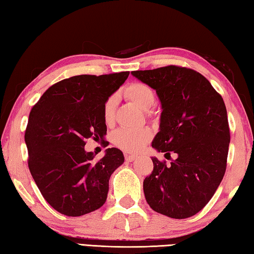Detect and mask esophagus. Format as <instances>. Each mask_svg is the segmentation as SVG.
<instances>
[{
	"label": "esophagus",
	"instance_id": "1",
	"mask_svg": "<svg viewBox=\"0 0 254 254\" xmlns=\"http://www.w3.org/2000/svg\"><path fill=\"white\" fill-rule=\"evenodd\" d=\"M136 158H137V157L135 156V154H126V160L128 161V162L135 160Z\"/></svg>",
	"mask_w": 254,
	"mask_h": 254
}]
</instances>
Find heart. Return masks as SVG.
Segmentation results:
<instances>
[{
  "label": "heart",
  "mask_w": 254,
  "mask_h": 254,
  "mask_svg": "<svg viewBox=\"0 0 254 254\" xmlns=\"http://www.w3.org/2000/svg\"><path fill=\"white\" fill-rule=\"evenodd\" d=\"M124 95L140 109L149 110L156 104V92L152 87L144 83L135 81L124 89ZM117 96L111 95L106 98L103 105V117L106 124L114 121ZM152 133L147 127L140 128H120L112 135V142L118 148L127 152H137L151 139Z\"/></svg>",
  "instance_id": "b5f03b06"
}]
</instances>
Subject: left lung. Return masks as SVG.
<instances>
[{
    "label": "left lung",
    "mask_w": 254,
    "mask_h": 254,
    "mask_svg": "<svg viewBox=\"0 0 254 254\" xmlns=\"http://www.w3.org/2000/svg\"><path fill=\"white\" fill-rule=\"evenodd\" d=\"M131 74L156 89L161 102L160 131L152 148L177 154L170 165L152 157L153 170L143 182L145 199L157 213L190 217L204 208L224 177L230 144L224 101L190 68L170 65Z\"/></svg>",
    "instance_id": "1"
}]
</instances>
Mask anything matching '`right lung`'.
Returning a JSON list of instances; mask_svg holds the SVG:
<instances>
[{
  "label": "right lung",
  "instance_id": "add662e5",
  "mask_svg": "<svg viewBox=\"0 0 254 254\" xmlns=\"http://www.w3.org/2000/svg\"><path fill=\"white\" fill-rule=\"evenodd\" d=\"M128 74L63 79L50 86L30 112L24 133L28 166L41 195L57 212L81 216L104 205L111 175L124 156L121 150L109 148L95 160L84 147L89 137L104 141L103 105Z\"/></svg>",
  "mask_w": 254,
  "mask_h": 254
}]
</instances>
